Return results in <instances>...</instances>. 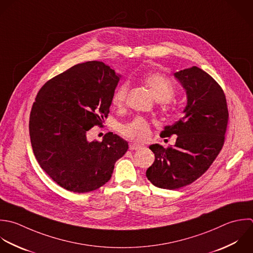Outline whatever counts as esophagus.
<instances>
[{
  "instance_id": "1",
  "label": "esophagus",
  "mask_w": 253,
  "mask_h": 253,
  "mask_svg": "<svg viewBox=\"0 0 253 253\" xmlns=\"http://www.w3.org/2000/svg\"><path fill=\"white\" fill-rule=\"evenodd\" d=\"M142 148V146L141 145H139V144H137V143H131L130 145H129V149L131 150V151H134V150H140Z\"/></svg>"
}]
</instances>
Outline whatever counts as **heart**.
Returning <instances> with one entry per match:
<instances>
[{
  "label": "heart",
  "instance_id": "1",
  "mask_svg": "<svg viewBox=\"0 0 253 253\" xmlns=\"http://www.w3.org/2000/svg\"><path fill=\"white\" fill-rule=\"evenodd\" d=\"M143 83L150 88L157 100H161L163 105H171V98L174 96L176 89L169 78L161 73H149L142 77ZM129 91L128 82L121 83L113 91L111 102L114 106L120 108L125 104ZM120 133L133 140L143 141L150 135V123L143 117H135L133 120L122 124L119 127Z\"/></svg>",
  "mask_w": 253,
  "mask_h": 253
}]
</instances>
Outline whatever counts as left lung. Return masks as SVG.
<instances>
[{
    "label": "left lung",
    "mask_w": 253,
    "mask_h": 253,
    "mask_svg": "<svg viewBox=\"0 0 253 253\" xmlns=\"http://www.w3.org/2000/svg\"><path fill=\"white\" fill-rule=\"evenodd\" d=\"M186 90L184 115L167 126L161 137L177 135L174 146H150L154 164L148 179L163 189H178L204 174L220 154L226 138L229 110L221 85L202 69L192 68L174 74Z\"/></svg>",
    "instance_id": "obj_1"
}]
</instances>
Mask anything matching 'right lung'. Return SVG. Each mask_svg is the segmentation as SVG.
<instances>
[{
    "label": "right lung",
    "mask_w": 253,
    "mask_h": 253,
    "mask_svg": "<svg viewBox=\"0 0 253 253\" xmlns=\"http://www.w3.org/2000/svg\"><path fill=\"white\" fill-rule=\"evenodd\" d=\"M119 82L102 62L78 64L39 89L29 116L33 154L41 169L68 191L84 193L104 185L128 143L111 132L88 142L86 132L107 118Z\"/></svg>",
    "instance_id": "1"
}]
</instances>
